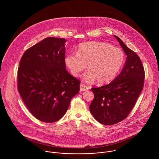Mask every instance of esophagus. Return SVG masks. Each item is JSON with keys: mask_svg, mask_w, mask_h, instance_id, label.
<instances>
[{"mask_svg": "<svg viewBox=\"0 0 159 159\" xmlns=\"http://www.w3.org/2000/svg\"><path fill=\"white\" fill-rule=\"evenodd\" d=\"M88 89H89V88L88 86H85L84 84H80V91H87Z\"/></svg>", "mask_w": 159, "mask_h": 159, "instance_id": "1", "label": "esophagus"}]
</instances>
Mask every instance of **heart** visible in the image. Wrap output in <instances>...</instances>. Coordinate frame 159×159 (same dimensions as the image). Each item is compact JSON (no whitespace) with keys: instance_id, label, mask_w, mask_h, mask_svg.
Wrapping results in <instances>:
<instances>
[{"instance_id":"1","label":"heart","mask_w":159,"mask_h":159,"mask_svg":"<svg viewBox=\"0 0 159 159\" xmlns=\"http://www.w3.org/2000/svg\"><path fill=\"white\" fill-rule=\"evenodd\" d=\"M65 63L74 76H79L85 70L87 81L97 80L98 84L110 83L117 76L125 63L123 51L111 44L102 42H84L80 44L77 53H70Z\"/></svg>"}]
</instances>
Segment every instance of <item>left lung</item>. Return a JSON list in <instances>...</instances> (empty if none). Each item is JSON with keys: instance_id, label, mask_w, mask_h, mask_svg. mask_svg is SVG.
<instances>
[{"instance_id": "1", "label": "left lung", "mask_w": 159, "mask_h": 159, "mask_svg": "<svg viewBox=\"0 0 159 159\" xmlns=\"http://www.w3.org/2000/svg\"><path fill=\"white\" fill-rule=\"evenodd\" d=\"M127 55L120 74L110 84L91 88L94 98L89 108L100 123L111 125L125 119L136 104L143 89L145 73L139 57L114 35Z\"/></svg>"}]
</instances>
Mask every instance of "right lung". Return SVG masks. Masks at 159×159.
<instances>
[{
  "instance_id": "add662e5",
  "label": "right lung",
  "mask_w": 159,
  "mask_h": 159,
  "mask_svg": "<svg viewBox=\"0 0 159 159\" xmlns=\"http://www.w3.org/2000/svg\"><path fill=\"white\" fill-rule=\"evenodd\" d=\"M66 40L47 37L27 49L18 70V89L23 102L36 119L51 123L61 119L80 81L66 69Z\"/></svg>"
}]
</instances>
